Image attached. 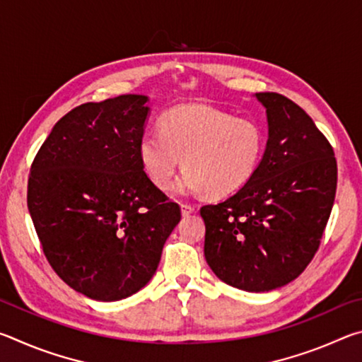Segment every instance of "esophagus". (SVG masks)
Instances as JSON below:
<instances>
[{"mask_svg":"<svg viewBox=\"0 0 362 362\" xmlns=\"http://www.w3.org/2000/svg\"><path fill=\"white\" fill-rule=\"evenodd\" d=\"M180 209H182V216H183V217L192 216V214L194 212V207H193L192 204H187V203L180 204Z\"/></svg>","mask_w":362,"mask_h":362,"instance_id":"obj_1","label":"esophagus"}]
</instances>
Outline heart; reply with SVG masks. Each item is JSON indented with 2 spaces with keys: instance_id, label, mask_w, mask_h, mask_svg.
I'll return each mask as SVG.
<instances>
[{
  "instance_id": "obj_1",
  "label": "heart",
  "mask_w": 362,
  "mask_h": 362,
  "mask_svg": "<svg viewBox=\"0 0 362 362\" xmlns=\"http://www.w3.org/2000/svg\"><path fill=\"white\" fill-rule=\"evenodd\" d=\"M265 148L267 132L259 121L183 103L163 115L159 131L142 134L137 151L145 174L158 188L173 187L183 166L187 173L179 192L223 198L252 179Z\"/></svg>"
}]
</instances>
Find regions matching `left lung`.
<instances>
[{
  "label": "left lung",
  "instance_id": "left-lung-1",
  "mask_svg": "<svg viewBox=\"0 0 362 362\" xmlns=\"http://www.w3.org/2000/svg\"><path fill=\"white\" fill-rule=\"evenodd\" d=\"M268 140L257 173L240 192L201 207L206 262L236 289L289 284L313 259L337 189L334 150L313 119L287 97L257 93Z\"/></svg>",
  "mask_w": 362,
  "mask_h": 362
}]
</instances>
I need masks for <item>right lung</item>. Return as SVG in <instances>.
<instances>
[{"instance_id":"1","label":"right lung","mask_w":362,"mask_h":362,"mask_svg":"<svg viewBox=\"0 0 362 362\" xmlns=\"http://www.w3.org/2000/svg\"><path fill=\"white\" fill-rule=\"evenodd\" d=\"M146 102L126 94L73 108L30 169L27 204L42 252L71 289L100 302L148 283L182 217L140 164Z\"/></svg>"}]
</instances>
